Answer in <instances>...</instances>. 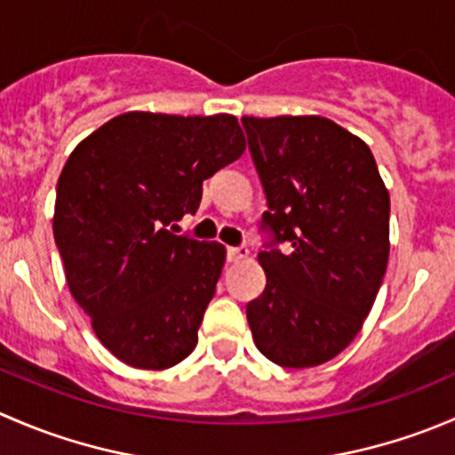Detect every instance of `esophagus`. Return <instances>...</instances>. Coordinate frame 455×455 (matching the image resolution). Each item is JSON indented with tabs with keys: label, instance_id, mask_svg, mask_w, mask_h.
Here are the masks:
<instances>
[{
	"label": "esophagus",
	"instance_id": "34e87169",
	"mask_svg": "<svg viewBox=\"0 0 455 455\" xmlns=\"http://www.w3.org/2000/svg\"><path fill=\"white\" fill-rule=\"evenodd\" d=\"M246 255H249V249H246L244 244H242V246H228V249H227L228 261H240V259H244Z\"/></svg>",
	"mask_w": 455,
	"mask_h": 455
}]
</instances>
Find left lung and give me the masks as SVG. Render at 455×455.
Returning <instances> with one entry per match:
<instances>
[{
  "label": "left lung",
  "mask_w": 455,
  "mask_h": 455,
  "mask_svg": "<svg viewBox=\"0 0 455 455\" xmlns=\"http://www.w3.org/2000/svg\"><path fill=\"white\" fill-rule=\"evenodd\" d=\"M242 127L268 206L266 288L246 319L266 359L313 368L350 346L379 295L389 194L370 147L334 121L242 116Z\"/></svg>",
  "instance_id": "left-lung-1"
}]
</instances>
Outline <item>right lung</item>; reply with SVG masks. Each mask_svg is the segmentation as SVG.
Here are the masks:
<instances>
[{
    "label": "right lung",
    "mask_w": 455,
    "mask_h": 455,
    "mask_svg": "<svg viewBox=\"0 0 455 455\" xmlns=\"http://www.w3.org/2000/svg\"><path fill=\"white\" fill-rule=\"evenodd\" d=\"M237 118L127 112L76 147L57 182L54 242L96 337L123 363L164 370L198 343L224 246L176 235L202 182L237 160Z\"/></svg>",
    "instance_id": "obj_1"
}]
</instances>
